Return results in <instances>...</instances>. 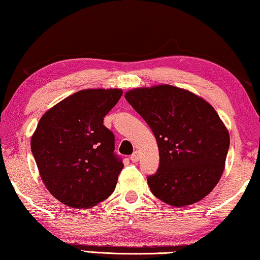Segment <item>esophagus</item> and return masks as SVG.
<instances>
[{
  "instance_id": "34e87169",
  "label": "esophagus",
  "mask_w": 260,
  "mask_h": 260,
  "mask_svg": "<svg viewBox=\"0 0 260 260\" xmlns=\"http://www.w3.org/2000/svg\"><path fill=\"white\" fill-rule=\"evenodd\" d=\"M130 160L133 161V162H137V161L139 160V152L138 151H135L133 153V155L130 156Z\"/></svg>"
}]
</instances>
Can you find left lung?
Here are the masks:
<instances>
[{
  "label": "left lung",
  "mask_w": 260,
  "mask_h": 260,
  "mask_svg": "<svg viewBox=\"0 0 260 260\" xmlns=\"http://www.w3.org/2000/svg\"><path fill=\"white\" fill-rule=\"evenodd\" d=\"M124 96L150 125L159 147V168L147 177L152 193L174 207L202 201L222 176L231 143L215 109L168 84L134 88Z\"/></svg>",
  "instance_id": "1"
}]
</instances>
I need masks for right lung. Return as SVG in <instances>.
Segmentation results:
<instances>
[{"label": "right lung", "instance_id": "1", "mask_svg": "<svg viewBox=\"0 0 260 260\" xmlns=\"http://www.w3.org/2000/svg\"><path fill=\"white\" fill-rule=\"evenodd\" d=\"M120 88H87L42 115L31 150L46 188L58 202L90 208L109 197L123 168L104 117L120 100Z\"/></svg>", "mask_w": 260, "mask_h": 260}]
</instances>
